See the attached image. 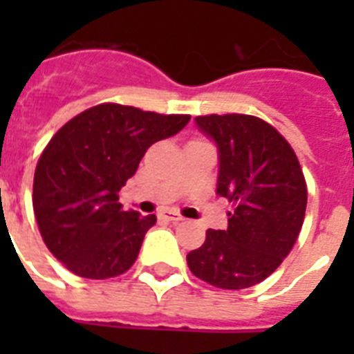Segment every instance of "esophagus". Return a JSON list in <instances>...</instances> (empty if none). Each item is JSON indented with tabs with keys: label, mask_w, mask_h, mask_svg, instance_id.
<instances>
[{
	"label": "esophagus",
	"mask_w": 354,
	"mask_h": 354,
	"mask_svg": "<svg viewBox=\"0 0 354 354\" xmlns=\"http://www.w3.org/2000/svg\"><path fill=\"white\" fill-rule=\"evenodd\" d=\"M161 216H162V218H165V220L174 221V223H177V221H183L184 220V218L179 214V212H174V211H165Z\"/></svg>",
	"instance_id": "esophagus-1"
}]
</instances>
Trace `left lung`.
Instances as JSON below:
<instances>
[{
	"label": "left lung",
	"mask_w": 354,
	"mask_h": 354,
	"mask_svg": "<svg viewBox=\"0 0 354 354\" xmlns=\"http://www.w3.org/2000/svg\"><path fill=\"white\" fill-rule=\"evenodd\" d=\"M195 124L218 147L216 193L234 204L227 230L205 234L187 253L195 277L239 290L270 277L289 255L305 220L306 184L292 147L252 115H205Z\"/></svg>",
	"instance_id": "obj_1"
}]
</instances>
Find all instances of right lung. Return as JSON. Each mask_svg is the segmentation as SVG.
Segmentation results:
<instances>
[{
	"mask_svg": "<svg viewBox=\"0 0 354 354\" xmlns=\"http://www.w3.org/2000/svg\"><path fill=\"white\" fill-rule=\"evenodd\" d=\"M189 118L104 102L53 136L37 162L33 211L44 243L68 271L104 280L134 264L158 218L124 211L118 193L147 149L179 133Z\"/></svg>",
	"mask_w": 354,
	"mask_h": 354,
	"instance_id": "obj_1",
	"label": "right lung"
}]
</instances>
